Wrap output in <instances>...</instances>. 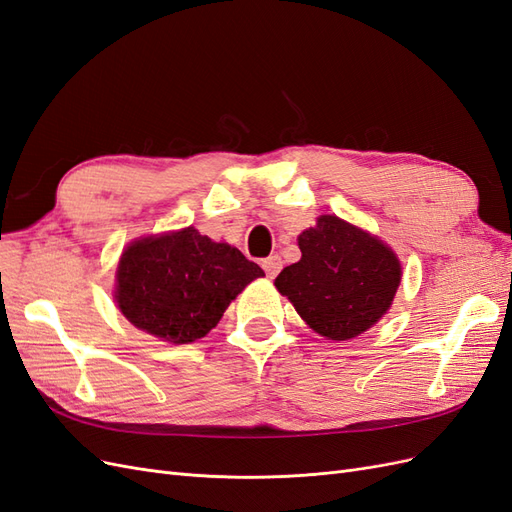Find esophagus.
Wrapping results in <instances>:
<instances>
[{
  "label": "esophagus",
  "instance_id": "1",
  "mask_svg": "<svg viewBox=\"0 0 512 512\" xmlns=\"http://www.w3.org/2000/svg\"><path fill=\"white\" fill-rule=\"evenodd\" d=\"M282 265H284V262H282V258L277 256V254H273V256L262 260V269H265V273H267L269 277H275L277 273H280Z\"/></svg>",
  "mask_w": 512,
  "mask_h": 512
}]
</instances>
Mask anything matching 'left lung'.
Masks as SVG:
<instances>
[{
  "mask_svg": "<svg viewBox=\"0 0 512 512\" xmlns=\"http://www.w3.org/2000/svg\"><path fill=\"white\" fill-rule=\"evenodd\" d=\"M299 247L301 260L275 277V288L316 333L344 342L391 307L401 267L380 239L337 215H322L301 232Z\"/></svg>",
  "mask_w": 512,
  "mask_h": 512,
  "instance_id": "1",
  "label": "left lung"
}]
</instances>
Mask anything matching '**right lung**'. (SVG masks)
Instances as JSON below:
<instances>
[{"label":"right lung","mask_w":512,"mask_h":512,"mask_svg":"<svg viewBox=\"0 0 512 512\" xmlns=\"http://www.w3.org/2000/svg\"><path fill=\"white\" fill-rule=\"evenodd\" d=\"M237 247L196 228L128 245L117 267L115 299L134 327L173 344L205 337L237 294L262 277Z\"/></svg>","instance_id":"add662e5"}]
</instances>
